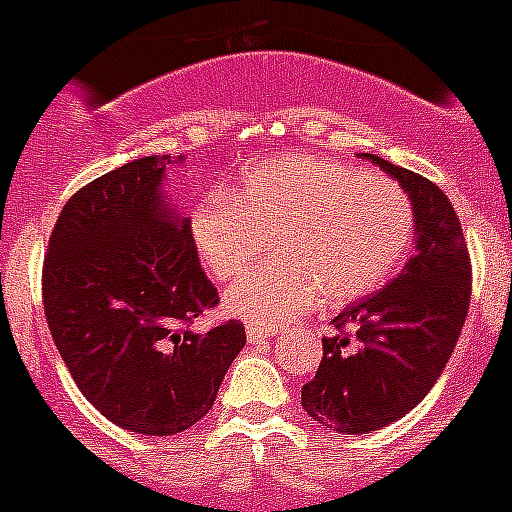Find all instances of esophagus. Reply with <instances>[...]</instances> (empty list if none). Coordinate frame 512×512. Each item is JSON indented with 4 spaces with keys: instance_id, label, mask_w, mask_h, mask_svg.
<instances>
[{
    "instance_id": "1",
    "label": "esophagus",
    "mask_w": 512,
    "mask_h": 512,
    "mask_svg": "<svg viewBox=\"0 0 512 512\" xmlns=\"http://www.w3.org/2000/svg\"><path fill=\"white\" fill-rule=\"evenodd\" d=\"M276 331L278 328H273V326H255V323H249L247 339H249V344L268 342V339H273V336H276Z\"/></svg>"
}]
</instances>
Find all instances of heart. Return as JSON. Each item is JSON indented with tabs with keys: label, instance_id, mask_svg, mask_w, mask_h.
<instances>
[{
	"label": "heart",
	"instance_id": "b5f03b06",
	"mask_svg": "<svg viewBox=\"0 0 512 512\" xmlns=\"http://www.w3.org/2000/svg\"><path fill=\"white\" fill-rule=\"evenodd\" d=\"M413 226L397 181L315 155L257 162L231 197L213 194L191 213L197 252L218 281L239 276L270 242L276 257L226 294L228 313L268 326L318 299L342 307L371 294L402 263Z\"/></svg>",
	"mask_w": 512,
	"mask_h": 512
}]
</instances>
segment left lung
Instances as JSON below:
<instances>
[{
	"mask_svg": "<svg viewBox=\"0 0 512 512\" xmlns=\"http://www.w3.org/2000/svg\"><path fill=\"white\" fill-rule=\"evenodd\" d=\"M413 202L415 255L394 281L334 318L302 407L336 434H371L410 413L450 360L471 305V257L442 189L384 157L365 155Z\"/></svg>",
	"mask_w": 512,
	"mask_h": 512,
	"instance_id": "obj_1",
	"label": "left lung"
}]
</instances>
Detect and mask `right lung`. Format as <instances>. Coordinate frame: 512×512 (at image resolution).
Segmentation results:
<instances>
[{
	"instance_id": "1",
	"label": "right lung",
	"mask_w": 512,
	"mask_h": 512,
	"mask_svg": "<svg viewBox=\"0 0 512 512\" xmlns=\"http://www.w3.org/2000/svg\"><path fill=\"white\" fill-rule=\"evenodd\" d=\"M170 155L126 162L78 189L49 236L41 297L49 331L83 397L120 429L170 436L202 421L244 323L189 331L218 305L191 220L160 184Z\"/></svg>"
}]
</instances>
